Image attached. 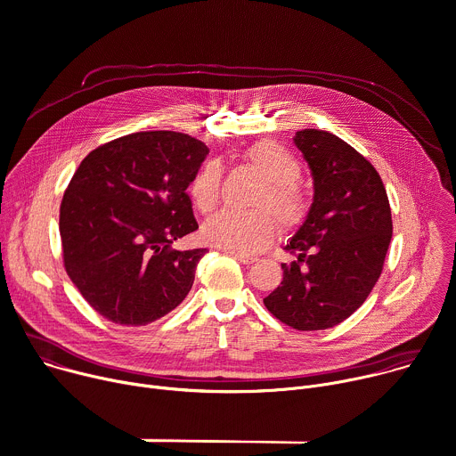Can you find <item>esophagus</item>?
<instances>
[{
  "mask_svg": "<svg viewBox=\"0 0 456 456\" xmlns=\"http://www.w3.org/2000/svg\"><path fill=\"white\" fill-rule=\"evenodd\" d=\"M229 256H232L234 260H238L240 264H253V262H256V258H253V256H245V255H238V253H232V251H225Z\"/></svg>",
  "mask_w": 456,
  "mask_h": 456,
  "instance_id": "obj_1",
  "label": "esophagus"
}]
</instances>
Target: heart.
I'll use <instances>...</instances> for the list:
<instances>
[{"label":"heart","instance_id":"obj_1","mask_svg":"<svg viewBox=\"0 0 456 456\" xmlns=\"http://www.w3.org/2000/svg\"><path fill=\"white\" fill-rule=\"evenodd\" d=\"M241 159L265 182L256 192L253 211H222L203 225L205 240L238 255H255L274 240L276 223L283 229L302 225L311 211V196L300 185V159L274 140H260L241 152ZM222 165L203 161L189 182V196L201 215H211L222 194Z\"/></svg>","mask_w":456,"mask_h":456}]
</instances>
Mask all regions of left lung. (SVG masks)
Masks as SVG:
<instances>
[{"label":"left lung","instance_id":"left-lung-1","mask_svg":"<svg viewBox=\"0 0 456 456\" xmlns=\"http://www.w3.org/2000/svg\"><path fill=\"white\" fill-rule=\"evenodd\" d=\"M314 180L311 211L285 245L297 256L264 298L267 311L298 330L335 327L379 281L393 236L380 175L356 149L327 131L295 136Z\"/></svg>","mask_w":456,"mask_h":456}]
</instances>
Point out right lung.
Instances as JSON below:
<instances>
[{"instance_id":"add662e5","label":"right lung","mask_w":456,"mask_h":456,"mask_svg":"<svg viewBox=\"0 0 456 456\" xmlns=\"http://www.w3.org/2000/svg\"><path fill=\"white\" fill-rule=\"evenodd\" d=\"M207 145L175 131L116 138L91 151L60 207L63 265L89 305L138 327L176 309L207 249L176 251L198 229L189 182Z\"/></svg>"}]
</instances>
